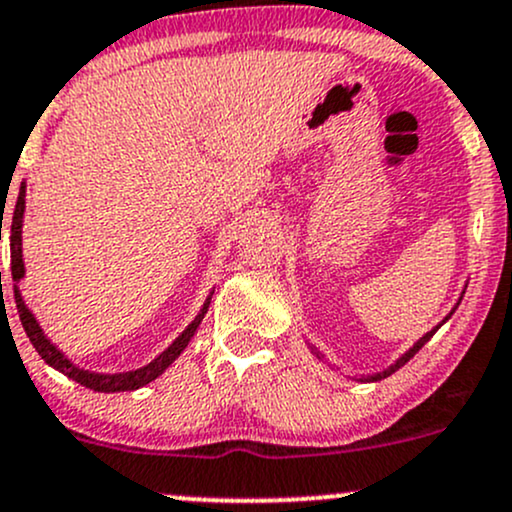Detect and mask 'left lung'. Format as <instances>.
Wrapping results in <instances>:
<instances>
[{
  "mask_svg": "<svg viewBox=\"0 0 512 512\" xmlns=\"http://www.w3.org/2000/svg\"><path fill=\"white\" fill-rule=\"evenodd\" d=\"M449 318V316H447ZM445 318V320H447ZM437 328H440V325H437ZM435 328V330H437ZM435 330H432V333H428V335H425V338H420L418 342H415V345L411 347V350H408L406 352V355H403L401 359H398V362L396 364H393V367H389V369H386V372H381V374H374V376H369V379H372V381H379V379H384V376H391L393 372H396V369H401L403 367V364H406L408 362V359H413L415 357V352H418L420 350V347H423L425 345V342H428L430 338H432V335H435Z\"/></svg>",
  "mask_w": 512,
  "mask_h": 512,
  "instance_id": "8db88e82",
  "label": "left lung"
}]
</instances>
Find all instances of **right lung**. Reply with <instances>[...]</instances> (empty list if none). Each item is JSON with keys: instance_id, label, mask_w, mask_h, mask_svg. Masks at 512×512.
I'll use <instances>...</instances> for the list:
<instances>
[{"instance_id": "add662e5", "label": "right lung", "mask_w": 512, "mask_h": 512, "mask_svg": "<svg viewBox=\"0 0 512 512\" xmlns=\"http://www.w3.org/2000/svg\"><path fill=\"white\" fill-rule=\"evenodd\" d=\"M21 216H24V184H21L19 199H16V209H14V216H11V230H9L11 279H14V282H19V279L24 277V260H21ZM14 299H16V311H19L21 325H24L28 340H31V345L36 347L38 355L46 359V362L53 369H58V372L70 376V379H75L77 384L87 386V389H94V391H104V393L133 391V389H140V386L150 384V381L157 379V376H160L167 367H170L174 359L182 355V350L189 345V340L194 338L196 328H199L201 318H204V313L209 311V303H211V301L204 303V311H201L199 316L194 318V323L189 325V328L184 330V333L179 335V338L174 340L172 345L167 347V350L162 352L160 357L153 359L148 367L136 369V372H123V374H94V372H87V369L75 367L70 359L63 357V352H60L58 347L50 345V340L46 338V335H43V330L38 328L33 313L24 306V299H21V294H19V289H16V286H14Z\"/></svg>"}]
</instances>
